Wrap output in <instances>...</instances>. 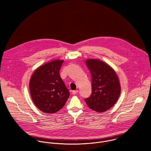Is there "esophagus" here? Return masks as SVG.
<instances>
[{
  "label": "esophagus",
  "mask_w": 151,
  "mask_h": 151,
  "mask_svg": "<svg viewBox=\"0 0 151 151\" xmlns=\"http://www.w3.org/2000/svg\"><path fill=\"white\" fill-rule=\"evenodd\" d=\"M78 92V90H74L73 91V94H74V95H75V94H76V93H77Z\"/></svg>",
  "instance_id": "esophagus-1"
}]
</instances>
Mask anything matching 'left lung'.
<instances>
[{"label": "left lung", "instance_id": "8db88e82", "mask_svg": "<svg viewBox=\"0 0 151 151\" xmlns=\"http://www.w3.org/2000/svg\"><path fill=\"white\" fill-rule=\"evenodd\" d=\"M92 78V93L84 99L88 106L97 112H104L111 108L120 93L117 74L105 63L97 59L86 61Z\"/></svg>", "mask_w": 151, "mask_h": 151}]
</instances>
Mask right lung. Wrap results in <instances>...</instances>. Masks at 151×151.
<instances>
[{
    "label": "right lung",
    "mask_w": 151,
    "mask_h": 151,
    "mask_svg": "<svg viewBox=\"0 0 151 151\" xmlns=\"http://www.w3.org/2000/svg\"><path fill=\"white\" fill-rule=\"evenodd\" d=\"M63 60H53L38 68L29 81L35 106L46 113H53L65 105L70 92L59 74Z\"/></svg>",
    "instance_id": "obj_1"
}]
</instances>
